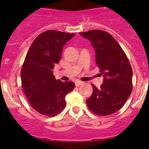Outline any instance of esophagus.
Returning <instances> with one entry per match:
<instances>
[{"label": "esophagus", "instance_id": "esophagus-1", "mask_svg": "<svg viewBox=\"0 0 149 149\" xmlns=\"http://www.w3.org/2000/svg\"><path fill=\"white\" fill-rule=\"evenodd\" d=\"M83 84H84V82H82V81H75V86H81V85H82Z\"/></svg>", "mask_w": 149, "mask_h": 149}]
</instances>
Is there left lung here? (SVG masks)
<instances>
[{
  "label": "left lung",
  "instance_id": "obj_1",
  "mask_svg": "<svg viewBox=\"0 0 149 149\" xmlns=\"http://www.w3.org/2000/svg\"><path fill=\"white\" fill-rule=\"evenodd\" d=\"M90 41L95 51L96 65L104 77L100 89L94 84L86 100L91 111L99 116L113 114L122 107L132 92L133 72L119 44L110 33L100 30L80 33Z\"/></svg>",
  "mask_w": 149,
  "mask_h": 149
}]
</instances>
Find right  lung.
<instances>
[{"mask_svg":"<svg viewBox=\"0 0 149 149\" xmlns=\"http://www.w3.org/2000/svg\"><path fill=\"white\" fill-rule=\"evenodd\" d=\"M74 33L48 30L39 34L29 48L21 72L24 93L33 108L47 116H55L65 108V96L75 84L56 80L55 64L60 62L63 46Z\"/></svg>","mask_w":149,"mask_h":149,"instance_id":"obj_1","label":"right lung"}]
</instances>
